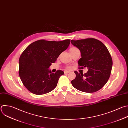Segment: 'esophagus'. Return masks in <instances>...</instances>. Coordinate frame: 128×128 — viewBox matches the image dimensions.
I'll list each match as a JSON object with an SVG mask.
<instances>
[{"label":"esophagus","instance_id":"34e87169","mask_svg":"<svg viewBox=\"0 0 128 128\" xmlns=\"http://www.w3.org/2000/svg\"><path fill=\"white\" fill-rule=\"evenodd\" d=\"M70 72V71H68V70H64V74H68V73H69Z\"/></svg>","mask_w":128,"mask_h":128}]
</instances>
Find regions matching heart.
Here are the masks:
<instances>
[{
	"label": "heart",
	"instance_id": "obj_1",
	"mask_svg": "<svg viewBox=\"0 0 128 128\" xmlns=\"http://www.w3.org/2000/svg\"><path fill=\"white\" fill-rule=\"evenodd\" d=\"M78 50L76 48H75V47L71 48L70 49V52H73L74 51V50ZM66 68H67L68 69H70V68H71V67H70V66H67Z\"/></svg>",
	"mask_w": 128,
	"mask_h": 128
}]
</instances>
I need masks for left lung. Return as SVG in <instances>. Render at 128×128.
I'll use <instances>...</instances> for the list:
<instances>
[{"mask_svg":"<svg viewBox=\"0 0 128 128\" xmlns=\"http://www.w3.org/2000/svg\"><path fill=\"white\" fill-rule=\"evenodd\" d=\"M71 43L80 52L82 58L78 61L80 68H88L84 74L74 72L76 77L71 82L72 86L85 92H97L105 85L110 75L112 60L108 48L93 38L71 40Z\"/></svg>","mask_w":128,"mask_h":128,"instance_id":"obj_1","label":"left lung"}]
</instances>
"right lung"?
I'll list each match as a JSON object with an SVG mask.
<instances>
[{
  "mask_svg": "<svg viewBox=\"0 0 128 128\" xmlns=\"http://www.w3.org/2000/svg\"><path fill=\"white\" fill-rule=\"evenodd\" d=\"M70 41L41 40L32 42L24 50L19 59V75L30 92L35 94H43L54 89L64 72L58 70L52 73L48 68L66 50Z\"/></svg>",
  "mask_w": 128,
  "mask_h": 128,
  "instance_id": "add662e5",
  "label": "right lung"
}]
</instances>
